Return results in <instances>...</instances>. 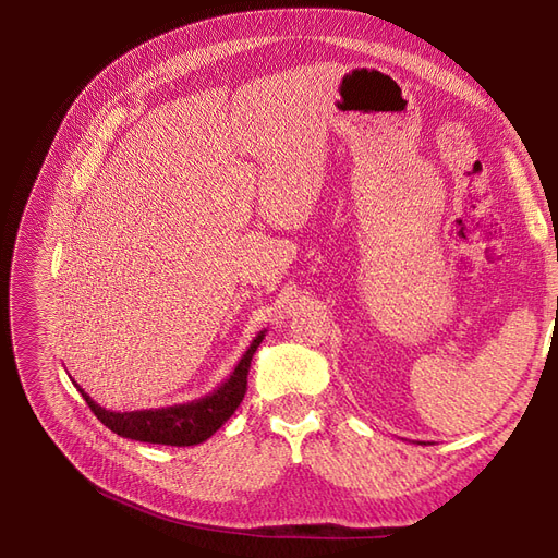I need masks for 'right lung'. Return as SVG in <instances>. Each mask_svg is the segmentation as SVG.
I'll list each match as a JSON object with an SVG mask.
<instances>
[{"instance_id":"obj_1","label":"right lung","mask_w":558,"mask_h":558,"mask_svg":"<svg viewBox=\"0 0 558 558\" xmlns=\"http://www.w3.org/2000/svg\"><path fill=\"white\" fill-rule=\"evenodd\" d=\"M265 332L260 330L240 363L234 365L230 377L211 391L209 396L191 400L183 404H172V408L160 410H137V412H111L99 408V404L83 391L78 384V393L88 402L93 414L102 421V424L121 437H130L137 442H150V445H170V447H193L209 440V437L221 428L226 421L240 408L246 393V375L251 367V359L260 342L265 340Z\"/></svg>"}]
</instances>
